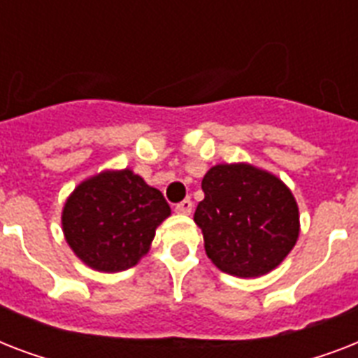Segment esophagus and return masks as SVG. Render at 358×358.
Returning <instances> with one entry per match:
<instances>
[{"label":"esophagus","mask_w":358,"mask_h":358,"mask_svg":"<svg viewBox=\"0 0 358 358\" xmlns=\"http://www.w3.org/2000/svg\"><path fill=\"white\" fill-rule=\"evenodd\" d=\"M174 210H176V213H182V215H189V213L193 212V202H191L189 199H185V201L178 202Z\"/></svg>","instance_id":"obj_1"}]
</instances>
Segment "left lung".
Listing matches in <instances>:
<instances>
[{"mask_svg": "<svg viewBox=\"0 0 358 358\" xmlns=\"http://www.w3.org/2000/svg\"><path fill=\"white\" fill-rule=\"evenodd\" d=\"M195 223L208 258L234 277L273 271L299 238V208L275 174L249 163H221L202 178Z\"/></svg>", "mask_w": 358, "mask_h": 358, "instance_id": "obj_1", "label": "left lung"}]
</instances>
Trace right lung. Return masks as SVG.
<instances>
[{"instance_id":"add662e5","label":"right lung","mask_w":358,"mask_h":358,"mask_svg":"<svg viewBox=\"0 0 358 358\" xmlns=\"http://www.w3.org/2000/svg\"><path fill=\"white\" fill-rule=\"evenodd\" d=\"M169 215L162 191L122 169L81 182L64 202L61 223L66 243L83 264L117 273L148 252L156 229Z\"/></svg>"}]
</instances>
